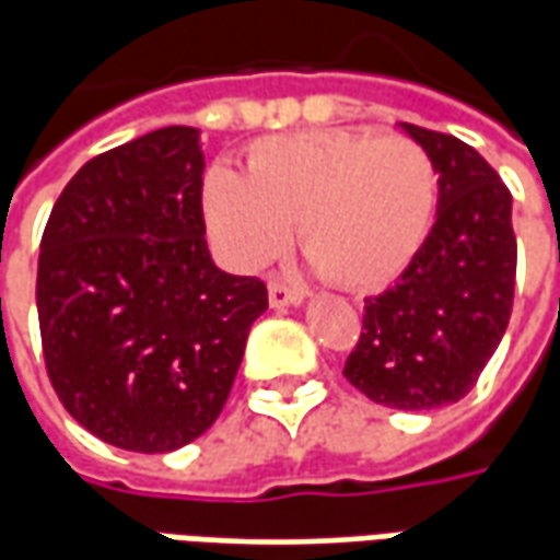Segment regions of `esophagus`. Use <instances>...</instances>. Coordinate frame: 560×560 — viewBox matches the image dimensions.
Masks as SVG:
<instances>
[{
	"mask_svg": "<svg viewBox=\"0 0 560 560\" xmlns=\"http://www.w3.org/2000/svg\"><path fill=\"white\" fill-rule=\"evenodd\" d=\"M296 303H303V291H300V288H291L288 281H281V279H269V305L281 308V305H296Z\"/></svg>",
	"mask_w": 560,
	"mask_h": 560,
	"instance_id": "34e87169",
	"label": "esophagus"
}]
</instances>
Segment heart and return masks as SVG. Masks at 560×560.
I'll list each match as a JSON object with an SVG mask.
<instances>
[{
	"instance_id": "1",
	"label": "heart",
	"mask_w": 560,
	"mask_h": 560,
	"mask_svg": "<svg viewBox=\"0 0 560 560\" xmlns=\"http://www.w3.org/2000/svg\"><path fill=\"white\" fill-rule=\"evenodd\" d=\"M438 203L432 155L405 135L303 131L257 140L243 173L212 167L203 212L240 267H260L296 243L348 291H377L420 252Z\"/></svg>"
}]
</instances>
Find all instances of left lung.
Returning a JSON list of instances; mask_svg holds the SVG:
<instances>
[{
  "label": "left lung",
  "mask_w": 560,
  "mask_h": 560,
  "mask_svg": "<svg viewBox=\"0 0 560 560\" xmlns=\"http://www.w3.org/2000/svg\"><path fill=\"white\" fill-rule=\"evenodd\" d=\"M401 128L441 173L438 221L401 279L365 300L345 377L377 405L432 411L468 396L504 339L516 288L513 197L474 147Z\"/></svg>",
  "instance_id": "8db88e82"
}]
</instances>
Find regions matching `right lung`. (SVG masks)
Returning <instances> with one entry per match:
<instances>
[{
    "label": "right lung",
    "mask_w": 560,
    "mask_h": 560,
    "mask_svg": "<svg viewBox=\"0 0 560 560\" xmlns=\"http://www.w3.org/2000/svg\"><path fill=\"white\" fill-rule=\"evenodd\" d=\"M197 128L171 126L86 161L47 219L38 327L74 420L131 453H171L219 420L267 284L207 248Z\"/></svg>",
    "instance_id": "add662e5"
}]
</instances>
